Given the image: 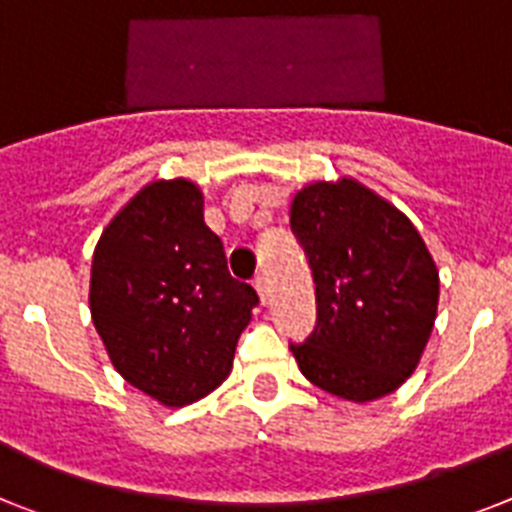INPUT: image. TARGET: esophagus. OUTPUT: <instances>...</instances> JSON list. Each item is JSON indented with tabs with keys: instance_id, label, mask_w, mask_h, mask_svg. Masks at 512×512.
Instances as JSON below:
<instances>
[{
	"instance_id": "1",
	"label": "esophagus",
	"mask_w": 512,
	"mask_h": 512,
	"mask_svg": "<svg viewBox=\"0 0 512 512\" xmlns=\"http://www.w3.org/2000/svg\"><path fill=\"white\" fill-rule=\"evenodd\" d=\"M255 289H257V294H260V302L268 304V283H265L263 276L255 278Z\"/></svg>"
}]
</instances>
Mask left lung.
I'll return each instance as SVG.
<instances>
[{"mask_svg": "<svg viewBox=\"0 0 512 512\" xmlns=\"http://www.w3.org/2000/svg\"><path fill=\"white\" fill-rule=\"evenodd\" d=\"M291 231L312 268L315 330L289 343L302 375L325 393L367 403L393 393L422 359L440 276L401 210L354 179L304 187Z\"/></svg>", "mask_w": 512, "mask_h": 512, "instance_id": "left-lung-1", "label": "left lung"}]
</instances>
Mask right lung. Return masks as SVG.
<instances>
[{"label":"right lung","mask_w":512,"mask_h":512,"mask_svg":"<svg viewBox=\"0 0 512 512\" xmlns=\"http://www.w3.org/2000/svg\"><path fill=\"white\" fill-rule=\"evenodd\" d=\"M260 296L231 278L187 179L137 192L98 239L90 315L111 364L163 406H187L231 372Z\"/></svg>","instance_id":"add662e5"}]
</instances>
